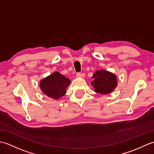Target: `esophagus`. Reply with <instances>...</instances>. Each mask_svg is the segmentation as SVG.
<instances>
[{
  "label": "esophagus",
  "mask_w": 154,
  "mask_h": 154,
  "mask_svg": "<svg viewBox=\"0 0 154 154\" xmlns=\"http://www.w3.org/2000/svg\"><path fill=\"white\" fill-rule=\"evenodd\" d=\"M77 77L79 78H83L85 77V74L82 73H77Z\"/></svg>",
  "instance_id": "1"
}]
</instances>
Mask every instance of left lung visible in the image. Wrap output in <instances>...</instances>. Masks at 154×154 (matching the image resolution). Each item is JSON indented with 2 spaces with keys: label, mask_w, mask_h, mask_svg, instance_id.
I'll list each match as a JSON object with an SVG mask.
<instances>
[{
  "label": "left lung",
  "mask_w": 154,
  "mask_h": 154,
  "mask_svg": "<svg viewBox=\"0 0 154 154\" xmlns=\"http://www.w3.org/2000/svg\"><path fill=\"white\" fill-rule=\"evenodd\" d=\"M91 85L96 93L106 94L116 89L118 85L117 77L115 74L104 69L97 70L92 77Z\"/></svg>",
  "instance_id": "1"
}]
</instances>
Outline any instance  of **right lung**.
<instances>
[{
    "instance_id": "add662e5",
    "label": "right lung",
    "mask_w": 154,
    "mask_h": 154,
    "mask_svg": "<svg viewBox=\"0 0 154 154\" xmlns=\"http://www.w3.org/2000/svg\"><path fill=\"white\" fill-rule=\"evenodd\" d=\"M70 80L59 72H54L40 82V87L43 94L55 100H58L66 93Z\"/></svg>"
}]
</instances>
